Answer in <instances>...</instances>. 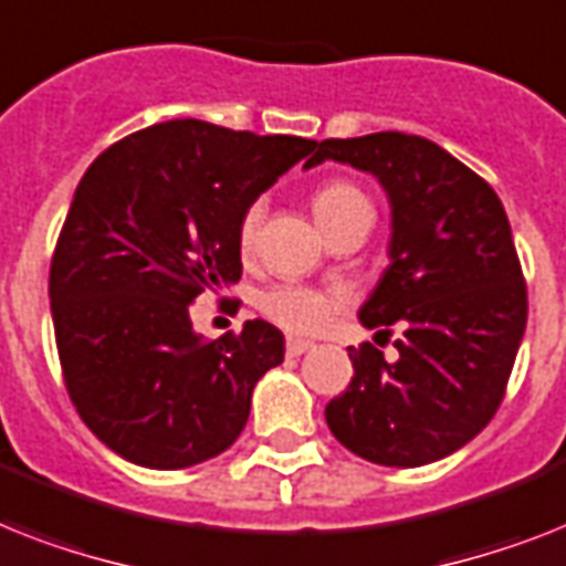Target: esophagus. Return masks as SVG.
<instances>
[{
    "label": "esophagus",
    "mask_w": 566,
    "mask_h": 566,
    "mask_svg": "<svg viewBox=\"0 0 566 566\" xmlns=\"http://www.w3.org/2000/svg\"><path fill=\"white\" fill-rule=\"evenodd\" d=\"M311 346H314V343H311V339H302V337H287V343H284V348H287V355L291 357L305 355Z\"/></svg>",
    "instance_id": "obj_1"
}]
</instances>
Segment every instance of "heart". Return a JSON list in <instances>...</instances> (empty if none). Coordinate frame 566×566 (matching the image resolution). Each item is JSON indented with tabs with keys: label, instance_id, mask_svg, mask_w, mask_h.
Masks as SVG:
<instances>
[{
	"label": "heart",
	"instance_id": "obj_1",
	"mask_svg": "<svg viewBox=\"0 0 566 566\" xmlns=\"http://www.w3.org/2000/svg\"><path fill=\"white\" fill-rule=\"evenodd\" d=\"M369 203L366 195L355 182L348 179H325L314 188L311 195V209H314V218L319 227L331 223L334 218H339L343 211L355 209V206ZM261 218H264V209L261 203H250L243 209L241 220H238V252L243 259L255 250V241H259ZM343 305V296L331 291H319V287H307V284H275L270 291H264L259 296L261 314L273 319L279 328L293 331V334H311V331L323 328L325 319H328L337 307Z\"/></svg>",
	"mask_w": 566,
	"mask_h": 566
}]
</instances>
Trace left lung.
Listing matches in <instances>:
<instances>
[{
    "label": "left lung",
    "instance_id": "1",
    "mask_svg": "<svg viewBox=\"0 0 566 566\" xmlns=\"http://www.w3.org/2000/svg\"><path fill=\"white\" fill-rule=\"evenodd\" d=\"M325 159L375 174L387 191L389 268L360 323L403 328L395 363L371 343L348 348L355 378L325 421L375 465H427L471 442L506 395L530 311L506 209L480 174L421 136L325 139L305 168Z\"/></svg>",
    "mask_w": 566,
    "mask_h": 566
}]
</instances>
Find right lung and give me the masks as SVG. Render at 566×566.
Wrapping results in <instances>:
<instances>
[{"label":"right lung","mask_w":566,"mask_h":566,"mask_svg":"<svg viewBox=\"0 0 566 566\" xmlns=\"http://www.w3.org/2000/svg\"><path fill=\"white\" fill-rule=\"evenodd\" d=\"M316 148L177 118L130 133L86 168L49 273L60 369L77 416L113 453L156 471L218 457L284 334L250 319L203 339L188 305L241 279L238 220Z\"/></svg>","instance_id":"right-lung-1"}]
</instances>
